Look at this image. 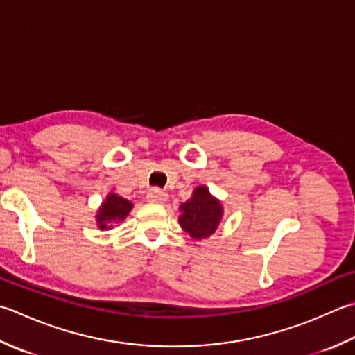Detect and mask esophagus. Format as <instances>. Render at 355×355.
Segmentation results:
<instances>
[{"label":"esophagus","mask_w":355,"mask_h":355,"mask_svg":"<svg viewBox=\"0 0 355 355\" xmlns=\"http://www.w3.org/2000/svg\"><path fill=\"white\" fill-rule=\"evenodd\" d=\"M148 200L150 203H164L168 200V193H164L159 189H152L148 192Z\"/></svg>","instance_id":"obj_1"}]
</instances>
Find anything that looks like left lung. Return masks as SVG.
I'll use <instances>...</instances> for the list:
<instances>
[{
	"mask_svg": "<svg viewBox=\"0 0 355 355\" xmlns=\"http://www.w3.org/2000/svg\"><path fill=\"white\" fill-rule=\"evenodd\" d=\"M180 226L196 240L211 237L223 218V206L206 186L196 187L192 197L180 205Z\"/></svg>",
	"mask_w": 355,
	"mask_h": 355,
	"instance_id": "left-lung-1",
	"label": "left lung"
}]
</instances>
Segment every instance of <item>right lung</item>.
Returning <instances> with one entry per match:
<instances>
[{"mask_svg": "<svg viewBox=\"0 0 355 355\" xmlns=\"http://www.w3.org/2000/svg\"><path fill=\"white\" fill-rule=\"evenodd\" d=\"M132 206L134 205H132L129 200L110 192L106 200L101 203L98 212H96V226H98L101 231H104V229H110L114 226V223L123 221L128 217Z\"/></svg>", "mask_w": 355, "mask_h": 355, "instance_id": "1", "label": "right lung"}]
</instances>
